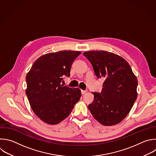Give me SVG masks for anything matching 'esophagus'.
<instances>
[{
    "label": "esophagus",
    "instance_id": "esophagus-1",
    "mask_svg": "<svg viewBox=\"0 0 156 156\" xmlns=\"http://www.w3.org/2000/svg\"><path fill=\"white\" fill-rule=\"evenodd\" d=\"M81 94L83 95V94H86V92H87V90H81Z\"/></svg>",
    "mask_w": 156,
    "mask_h": 156
}]
</instances>
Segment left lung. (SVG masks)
I'll list each match as a JSON object with an SVG mask.
<instances>
[{
  "mask_svg": "<svg viewBox=\"0 0 156 156\" xmlns=\"http://www.w3.org/2000/svg\"><path fill=\"white\" fill-rule=\"evenodd\" d=\"M83 55L97 77L105 79L101 92H93L88 108L101 124L116 125L127 116L137 98V78L129 63L118 55L105 51H86Z\"/></svg>",
  "mask_w": 156,
  "mask_h": 156,
  "instance_id": "left-lung-1",
  "label": "left lung"
}]
</instances>
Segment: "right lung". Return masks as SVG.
I'll use <instances>...</instances> for the list:
<instances>
[{"label":"right lung","mask_w":156,"mask_h":156,"mask_svg":"<svg viewBox=\"0 0 156 156\" xmlns=\"http://www.w3.org/2000/svg\"><path fill=\"white\" fill-rule=\"evenodd\" d=\"M80 51H61L41 56L26 75V94L34 113L43 122L55 125L70 114L81 96L79 88L61 84L70 76V68Z\"/></svg>","instance_id":"right-lung-1"}]
</instances>
